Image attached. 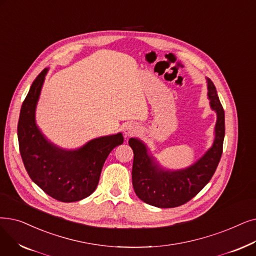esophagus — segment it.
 <instances>
[{
    "mask_svg": "<svg viewBox=\"0 0 256 256\" xmlns=\"http://www.w3.org/2000/svg\"><path fill=\"white\" fill-rule=\"evenodd\" d=\"M124 135L126 137H130L132 135L137 134V132H139V128L134 124H128L124 128Z\"/></svg>",
    "mask_w": 256,
    "mask_h": 256,
    "instance_id": "esophagus-1",
    "label": "esophagus"
}]
</instances>
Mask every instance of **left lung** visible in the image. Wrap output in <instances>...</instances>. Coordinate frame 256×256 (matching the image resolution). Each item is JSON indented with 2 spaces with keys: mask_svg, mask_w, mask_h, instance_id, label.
I'll list each match as a JSON object with an SVG mask.
<instances>
[{
  "mask_svg": "<svg viewBox=\"0 0 256 256\" xmlns=\"http://www.w3.org/2000/svg\"><path fill=\"white\" fill-rule=\"evenodd\" d=\"M210 106L216 114V139L214 146L192 168L180 172H164L158 168L146 148L138 140L130 138V146L134 152L132 187L143 202L160 208L181 206L196 196L210 181L223 152L225 137V113L214 82L208 80Z\"/></svg>",
  "mask_w": 256,
  "mask_h": 256,
  "instance_id": "left-lung-1",
  "label": "left lung"
}]
</instances>
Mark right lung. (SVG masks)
I'll use <instances>...</instances> for the list:
<instances>
[{"label":"right lung","instance_id":"1","mask_svg":"<svg viewBox=\"0 0 256 256\" xmlns=\"http://www.w3.org/2000/svg\"><path fill=\"white\" fill-rule=\"evenodd\" d=\"M47 69L32 82L20 108L18 148L25 168L42 192L60 202H76L90 196L98 185L108 154L124 143L122 134L97 138L77 150L52 146L36 126L34 113Z\"/></svg>","mask_w":256,"mask_h":256}]
</instances>
